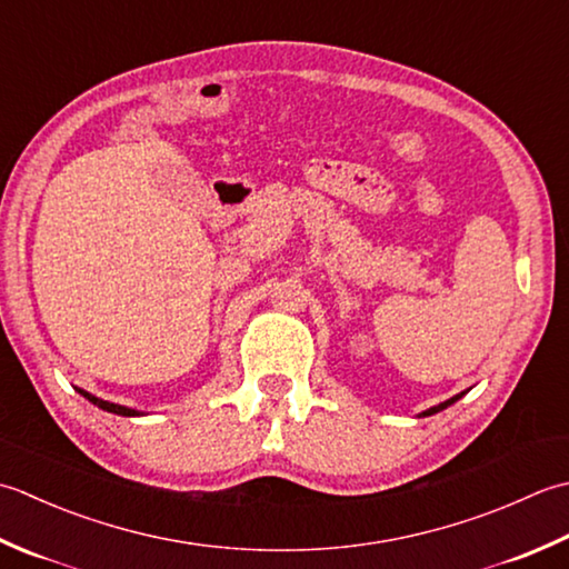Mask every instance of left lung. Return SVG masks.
Returning <instances> with one entry per match:
<instances>
[{
	"label": "left lung",
	"instance_id": "1",
	"mask_svg": "<svg viewBox=\"0 0 569 569\" xmlns=\"http://www.w3.org/2000/svg\"><path fill=\"white\" fill-rule=\"evenodd\" d=\"M459 398H461V396H455V398H449L447 402H442V405H437V408H430V410H427V412H422V415L427 417V415H435V412H439V410H445V408H449V405H451V402H457Z\"/></svg>",
	"mask_w": 569,
	"mask_h": 569
}]
</instances>
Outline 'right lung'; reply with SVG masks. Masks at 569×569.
<instances>
[{"label": "right lung", "mask_w": 569, "mask_h": 569, "mask_svg": "<svg viewBox=\"0 0 569 569\" xmlns=\"http://www.w3.org/2000/svg\"><path fill=\"white\" fill-rule=\"evenodd\" d=\"M78 392L83 398H88L92 405H98L100 410H108V412H112V415H122V417H134V415H139L137 410H130V408H124V405H114V402H108V400H100V398H96V396H90V392H86V390H80L78 388Z\"/></svg>", "instance_id": "right-lung-1"}]
</instances>
